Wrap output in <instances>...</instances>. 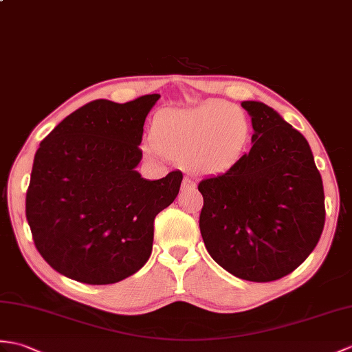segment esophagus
<instances>
[{"label":"esophagus","instance_id":"esophagus-1","mask_svg":"<svg viewBox=\"0 0 352 352\" xmlns=\"http://www.w3.org/2000/svg\"><path fill=\"white\" fill-rule=\"evenodd\" d=\"M195 186H196V184L192 182V179L184 178L183 183H182V189H183V190H193Z\"/></svg>","mask_w":352,"mask_h":352}]
</instances>
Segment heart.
Here are the masks:
<instances>
[{
    "instance_id": "1",
    "label": "heart",
    "mask_w": 352,
    "mask_h": 352,
    "mask_svg": "<svg viewBox=\"0 0 352 352\" xmlns=\"http://www.w3.org/2000/svg\"><path fill=\"white\" fill-rule=\"evenodd\" d=\"M151 139L166 157L187 160L196 173L217 174L243 156L250 139V122L234 104L211 100L198 108L160 112L153 121Z\"/></svg>"
}]
</instances>
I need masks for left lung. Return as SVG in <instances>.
<instances>
[{"label": "left lung", "instance_id": "left-lung-1", "mask_svg": "<svg viewBox=\"0 0 352 352\" xmlns=\"http://www.w3.org/2000/svg\"><path fill=\"white\" fill-rule=\"evenodd\" d=\"M252 148L198 184L199 230L216 263L235 277L272 282L312 253L325 222L324 187L306 138L273 108L243 102Z\"/></svg>", "mask_w": 352, "mask_h": 352}]
</instances>
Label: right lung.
I'll return each mask as SVG.
<instances>
[{
    "label": "right lung",
    "mask_w": 352,
    "mask_h": 352,
    "mask_svg": "<svg viewBox=\"0 0 352 352\" xmlns=\"http://www.w3.org/2000/svg\"><path fill=\"white\" fill-rule=\"evenodd\" d=\"M159 97L89 102L40 142L25 214L40 255L69 279L116 283L151 255L154 219L183 182L182 170L150 182L135 169L144 122Z\"/></svg>",
    "instance_id": "right-lung-1"
}]
</instances>
